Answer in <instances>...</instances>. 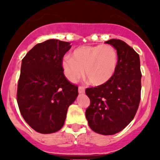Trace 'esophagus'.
I'll return each mask as SVG.
<instances>
[{
  "label": "esophagus",
  "instance_id": "34e87169",
  "mask_svg": "<svg viewBox=\"0 0 160 160\" xmlns=\"http://www.w3.org/2000/svg\"><path fill=\"white\" fill-rule=\"evenodd\" d=\"M78 92L79 93H84L85 92V88L83 87H79L78 88Z\"/></svg>",
  "mask_w": 160,
  "mask_h": 160
}]
</instances>
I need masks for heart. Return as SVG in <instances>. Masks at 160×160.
<instances>
[{"mask_svg":"<svg viewBox=\"0 0 160 160\" xmlns=\"http://www.w3.org/2000/svg\"><path fill=\"white\" fill-rule=\"evenodd\" d=\"M118 62L117 51L110 45L82 46L72 52V57L66 56L62 59V67L71 82L77 81L85 72L88 83L100 86L112 78Z\"/></svg>","mask_w":160,"mask_h":160,"instance_id":"1","label":"heart"}]
</instances>
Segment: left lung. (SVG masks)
Instances as JSON below:
<instances>
[{"instance_id": "left-lung-1", "label": "left lung", "mask_w": 160, "mask_h": 160, "mask_svg": "<svg viewBox=\"0 0 160 160\" xmlns=\"http://www.w3.org/2000/svg\"><path fill=\"white\" fill-rule=\"evenodd\" d=\"M117 50L118 62L112 78L85 93L90 100L86 118L93 132L104 135L123 130L135 117L140 102L141 78L138 53L125 42H106Z\"/></svg>"}]
</instances>
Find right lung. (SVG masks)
<instances>
[{"instance_id": "1", "label": "right lung", "mask_w": 160, "mask_h": 160, "mask_svg": "<svg viewBox=\"0 0 160 160\" xmlns=\"http://www.w3.org/2000/svg\"><path fill=\"white\" fill-rule=\"evenodd\" d=\"M70 43L49 39L35 45L22 61L17 101L22 117L37 132L50 134L62 128L78 88L63 74L62 57Z\"/></svg>"}]
</instances>
